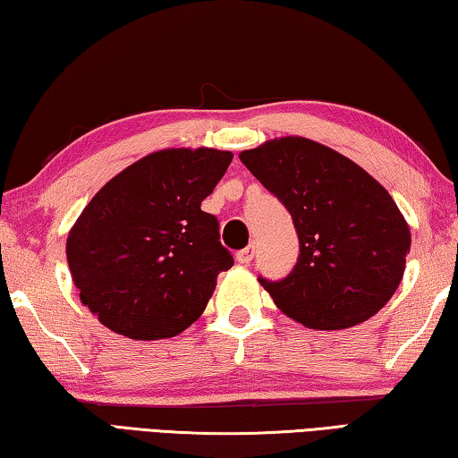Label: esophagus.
Wrapping results in <instances>:
<instances>
[{
  "instance_id": "esophagus-1",
  "label": "esophagus",
  "mask_w": 458,
  "mask_h": 458,
  "mask_svg": "<svg viewBox=\"0 0 458 458\" xmlns=\"http://www.w3.org/2000/svg\"><path fill=\"white\" fill-rule=\"evenodd\" d=\"M254 259V248L248 246L244 248V250H238L236 252V262H240V265H250Z\"/></svg>"
}]
</instances>
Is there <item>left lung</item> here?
<instances>
[{
  "mask_svg": "<svg viewBox=\"0 0 458 458\" xmlns=\"http://www.w3.org/2000/svg\"><path fill=\"white\" fill-rule=\"evenodd\" d=\"M283 201L299 236L291 275L259 278L275 305L305 327L345 329L374 317L404 276L410 228L366 169L305 137H278L240 153Z\"/></svg>",
  "mask_w": 458,
  "mask_h": 458,
  "instance_id": "1",
  "label": "left lung"
}]
</instances>
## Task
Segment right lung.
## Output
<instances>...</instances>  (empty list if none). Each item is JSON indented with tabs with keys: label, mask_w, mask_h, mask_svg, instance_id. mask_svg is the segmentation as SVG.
Here are the masks:
<instances>
[{
	"label": "right lung",
	"mask_w": 458,
	"mask_h": 458,
	"mask_svg": "<svg viewBox=\"0 0 458 458\" xmlns=\"http://www.w3.org/2000/svg\"><path fill=\"white\" fill-rule=\"evenodd\" d=\"M230 151L161 149L106 182L68 232L66 259L82 305L119 335H180L234 265L218 220L201 210Z\"/></svg>",
	"instance_id": "1"
}]
</instances>
